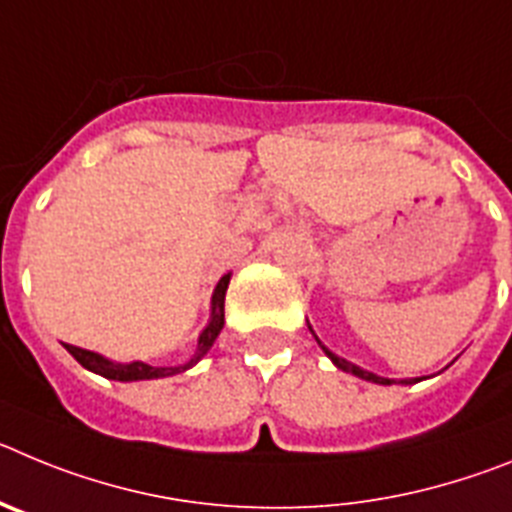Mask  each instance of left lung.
Listing matches in <instances>:
<instances>
[{
	"mask_svg": "<svg viewBox=\"0 0 512 512\" xmlns=\"http://www.w3.org/2000/svg\"><path fill=\"white\" fill-rule=\"evenodd\" d=\"M315 338H318V336H315ZM323 351L330 356V361H333V364H336L338 369H343V372H351V374H356V377H359V379H366V382H374V384H392V379H384V377H377V374H372V372H364V369H359V366L351 364V361L341 359V356H336V354H330V351L325 346H323ZM402 382L413 384V382H410V379H402Z\"/></svg>",
	"mask_w": 512,
	"mask_h": 512,
	"instance_id": "obj_1",
	"label": "left lung"
}]
</instances>
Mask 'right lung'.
<instances>
[{
	"instance_id": "add662e5",
	"label": "right lung",
	"mask_w": 512,
	"mask_h": 512,
	"mask_svg": "<svg viewBox=\"0 0 512 512\" xmlns=\"http://www.w3.org/2000/svg\"><path fill=\"white\" fill-rule=\"evenodd\" d=\"M230 282V274H225L215 287V295H212V318L210 325L202 330L200 343H197V351H194L192 359L182 366H151V364H143V361H133V364H115V361H107L104 356L94 354V351H84V348H76L66 343V351L79 361L84 369L89 372L99 374V377H107V379H117V382H138V379H158V377H174L179 372H187L192 369L202 356L207 354L215 343L217 333L223 330L225 325V289H228Z\"/></svg>"
}]
</instances>
